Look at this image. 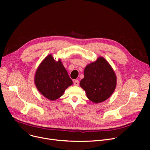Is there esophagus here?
I'll use <instances>...</instances> for the list:
<instances>
[{
	"label": "esophagus",
	"instance_id": "esophagus-1",
	"mask_svg": "<svg viewBox=\"0 0 150 150\" xmlns=\"http://www.w3.org/2000/svg\"><path fill=\"white\" fill-rule=\"evenodd\" d=\"M79 84H80V82H79V81H78V80H75L74 81V86H79Z\"/></svg>",
	"mask_w": 150,
	"mask_h": 150
}]
</instances>
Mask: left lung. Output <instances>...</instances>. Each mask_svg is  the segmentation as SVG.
Here are the masks:
<instances>
[{
    "label": "left lung",
    "mask_w": 150,
    "mask_h": 150,
    "mask_svg": "<svg viewBox=\"0 0 150 150\" xmlns=\"http://www.w3.org/2000/svg\"><path fill=\"white\" fill-rule=\"evenodd\" d=\"M84 78L80 85L87 97L93 103H99L112 96L117 85V76L109 63L100 57L86 66Z\"/></svg>",
    "instance_id": "left-lung-1"
}]
</instances>
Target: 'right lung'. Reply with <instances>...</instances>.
I'll list each match as a JSON object with an SVG mask.
<instances>
[{
  "label": "right lung",
  "instance_id": "obj_1",
  "mask_svg": "<svg viewBox=\"0 0 150 150\" xmlns=\"http://www.w3.org/2000/svg\"><path fill=\"white\" fill-rule=\"evenodd\" d=\"M34 80L38 91L51 101L61 97L65 90L73 84L61 59L55 61L52 54L39 64Z\"/></svg>",
  "mask_w": 150,
  "mask_h": 150
}]
</instances>
